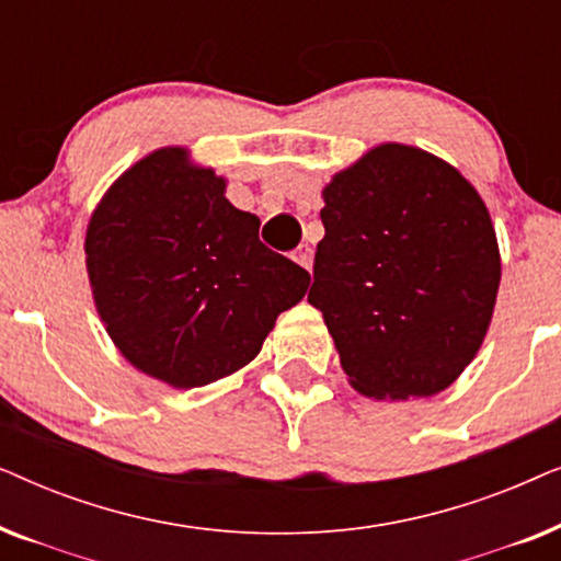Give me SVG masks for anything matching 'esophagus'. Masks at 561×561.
I'll use <instances>...</instances> for the list:
<instances>
[{"label":"esophagus","mask_w":561,"mask_h":561,"mask_svg":"<svg viewBox=\"0 0 561 561\" xmlns=\"http://www.w3.org/2000/svg\"><path fill=\"white\" fill-rule=\"evenodd\" d=\"M294 260H296L298 265L306 267V271L311 273V267H313V250L309 248V244H301V248L294 252Z\"/></svg>","instance_id":"esophagus-1"}]
</instances>
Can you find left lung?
I'll use <instances>...</instances> for the list:
<instances>
[{
    "label": "left lung",
    "mask_w": 561,
    "mask_h": 561,
    "mask_svg": "<svg viewBox=\"0 0 561 561\" xmlns=\"http://www.w3.org/2000/svg\"><path fill=\"white\" fill-rule=\"evenodd\" d=\"M309 304L350 386L375 401L447 390L485 340L501 250L478 188L432 152L380 142L321 188Z\"/></svg>",
    "instance_id": "left-lung-1"
}]
</instances>
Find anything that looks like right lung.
<instances>
[{
  "instance_id": "obj_1",
  "label": "right lung",
  "mask_w": 561,
  "mask_h": 561,
  "mask_svg": "<svg viewBox=\"0 0 561 561\" xmlns=\"http://www.w3.org/2000/svg\"><path fill=\"white\" fill-rule=\"evenodd\" d=\"M227 179L165 145L127 168L91 211L87 273L99 319L135 370L188 390L250 365L311 275L257 240Z\"/></svg>"
}]
</instances>
